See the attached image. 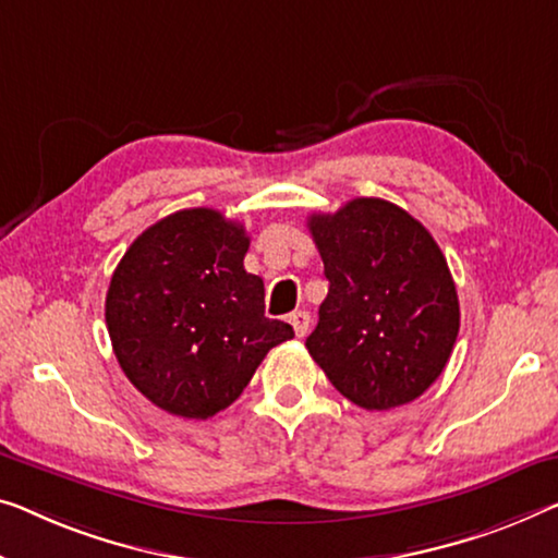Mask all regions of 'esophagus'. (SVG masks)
<instances>
[{"label":"esophagus","mask_w":558,"mask_h":558,"mask_svg":"<svg viewBox=\"0 0 558 558\" xmlns=\"http://www.w3.org/2000/svg\"><path fill=\"white\" fill-rule=\"evenodd\" d=\"M290 326H293V330H295V336L298 338H303L305 332H307V328H311V313L307 311H295V313H290Z\"/></svg>","instance_id":"1"}]
</instances>
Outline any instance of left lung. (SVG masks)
<instances>
[{
  "label": "left lung",
  "instance_id": "left-lung-1",
  "mask_svg": "<svg viewBox=\"0 0 558 558\" xmlns=\"http://www.w3.org/2000/svg\"><path fill=\"white\" fill-rule=\"evenodd\" d=\"M307 228L330 282L307 353L365 411L415 401L444 373L461 326L434 235L380 197L311 215Z\"/></svg>",
  "mask_w": 558,
  "mask_h": 558
}]
</instances>
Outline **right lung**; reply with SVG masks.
Here are the masks:
<instances>
[{"label": "right lung", "instance_id": "1", "mask_svg": "<svg viewBox=\"0 0 558 558\" xmlns=\"http://www.w3.org/2000/svg\"><path fill=\"white\" fill-rule=\"evenodd\" d=\"M247 247L240 222L190 207L147 228L114 268L105 301L112 351L157 409L210 418L243 393L270 348L295 336L265 318Z\"/></svg>", "mask_w": 558, "mask_h": 558}]
</instances>
